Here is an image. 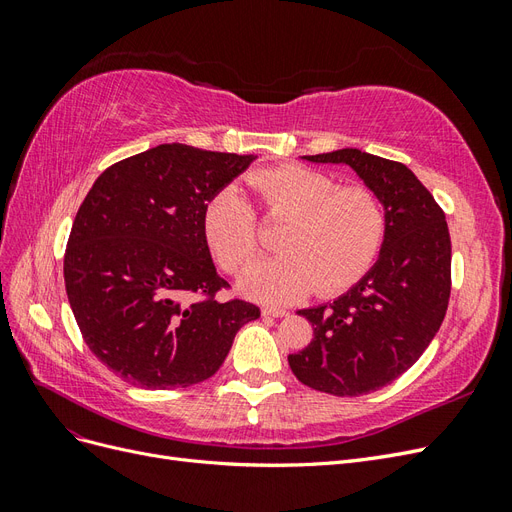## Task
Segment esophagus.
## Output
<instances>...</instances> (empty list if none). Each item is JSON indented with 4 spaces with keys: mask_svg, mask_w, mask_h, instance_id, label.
I'll return each mask as SVG.
<instances>
[{
    "mask_svg": "<svg viewBox=\"0 0 512 512\" xmlns=\"http://www.w3.org/2000/svg\"><path fill=\"white\" fill-rule=\"evenodd\" d=\"M262 316H271V318H284V316H288V312L286 309H282V307H262Z\"/></svg>",
    "mask_w": 512,
    "mask_h": 512,
    "instance_id": "34e87169",
    "label": "esophagus"
}]
</instances>
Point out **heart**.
<instances>
[{"label":"heart","mask_w":512,"mask_h":512,"mask_svg":"<svg viewBox=\"0 0 512 512\" xmlns=\"http://www.w3.org/2000/svg\"><path fill=\"white\" fill-rule=\"evenodd\" d=\"M252 190L282 230V256L262 260L241 277L247 297L282 305L309 292L335 294L350 288L374 265L386 235V209L380 196L361 185L339 183L301 164L254 173ZM205 239L228 271H241L260 252L252 205L235 190L215 194L203 213Z\"/></svg>","instance_id":"1"}]
</instances>
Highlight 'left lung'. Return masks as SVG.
I'll return each instance as SVG.
<instances>
[{
  "label": "left lung",
  "instance_id": "1",
  "mask_svg": "<svg viewBox=\"0 0 512 512\" xmlns=\"http://www.w3.org/2000/svg\"><path fill=\"white\" fill-rule=\"evenodd\" d=\"M303 160L350 166L386 209L376 265L333 303L299 309L314 339L288 356L292 374L312 389L365 395L397 380L436 337L451 297V235L406 164L352 147Z\"/></svg>",
  "mask_w": 512,
  "mask_h": 512
}]
</instances>
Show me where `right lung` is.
<instances>
[{
	"label": "right lung",
	"mask_w": 512,
	"mask_h": 512,
	"mask_svg": "<svg viewBox=\"0 0 512 512\" xmlns=\"http://www.w3.org/2000/svg\"><path fill=\"white\" fill-rule=\"evenodd\" d=\"M256 156L168 143L106 168L76 213L64 280L89 350L119 378L151 391L211 378L237 331L260 309L215 301L203 230L209 200ZM201 299L185 304L184 297Z\"/></svg>",
	"instance_id": "obj_1"
}]
</instances>
